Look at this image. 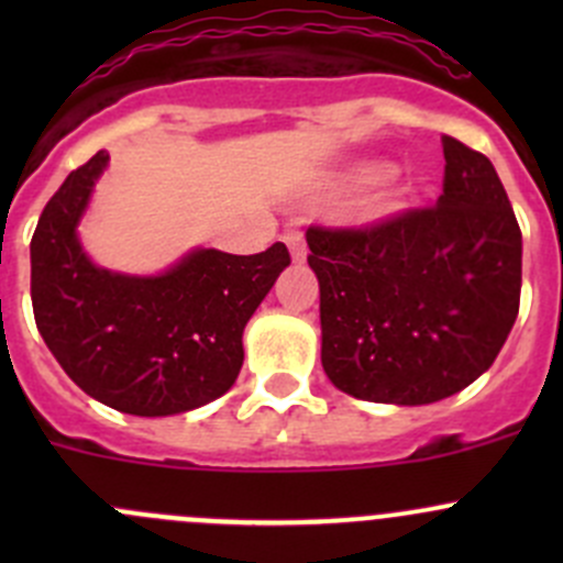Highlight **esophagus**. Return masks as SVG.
Masks as SVG:
<instances>
[{"label":"esophagus","instance_id":"1","mask_svg":"<svg viewBox=\"0 0 563 563\" xmlns=\"http://www.w3.org/2000/svg\"><path fill=\"white\" fill-rule=\"evenodd\" d=\"M283 242H286L288 250H291V258L294 261H305V255H308V247H305V236L299 229H288L286 234H283Z\"/></svg>","mask_w":563,"mask_h":563}]
</instances>
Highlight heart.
I'll return each instance as SVG.
<instances>
[{"mask_svg":"<svg viewBox=\"0 0 563 563\" xmlns=\"http://www.w3.org/2000/svg\"><path fill=\"white\" fill-rule=\"evenodd\" d=\"M382 174H384L382 166H376V163H367V166L356 168V172L349 176V181H351V185H356V187L373 185V181H376Z\"/></svg>","mask_w":563,"mask_h":563,"instance_id":"obj_1","label":"heart"}]
</instances>
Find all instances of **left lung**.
Segmentation results:
<instances>
[{"mask_svg":"<svg viewBox=\"0 0 563 563\" xmlns=\"http://www.w3.org/2000/svg\"><path fill=\"white\" fill-rule=\"evenodd\" d=\"M444 192L362 229H308L321 365L340 391L424 406L496 362L520 310L523 236L482 152L452 135Z\"/></svg>","mask_w":563,"mask_h":563,"instance_id":"8db88e82","label":"left lung"}]
</instances>
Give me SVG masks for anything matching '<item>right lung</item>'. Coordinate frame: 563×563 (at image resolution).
Here are the masks:
<instances>
[{
	"mask_svg": "<svg viewBox=\"0 0 563 563\" xmlns=\"http://www.w3.org/2000/svg\"><path fill=\"white\" fill-rule=\"evenodd\" d=\"M108 152L51 196L32 236V310L62 371L89 397L135 417L207 406L234 387L242 332L277 275L283 242L264 253L192 250L166 275L130 277L95 266L76 225Z\"/></svg>",
	"mask_w": 563,
	"mask_h": 563,
	"instance_id": "right-lung-1",
	"label": "right lung"
}]
</instances>
